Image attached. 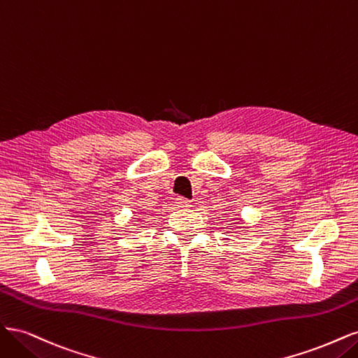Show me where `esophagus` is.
Segmentation results:
<instances>
[{
	"mask_svg": "<svg viewBox=\"0 0 358 358\" xmlns=\"http://www.w3.org/2000/svg\"><path fill=\"white\" fill-rule=\"evenodd\" d=\"M176 206L180 209H188V208H191V201L187 200V199H183V197H178L176 199Z\"/></svg>",
	"mask_w": 358,
	"mask_h": 358,
	"instance_id": "34e87169",
	"label": "esophagus"
}]
</instances>
